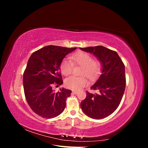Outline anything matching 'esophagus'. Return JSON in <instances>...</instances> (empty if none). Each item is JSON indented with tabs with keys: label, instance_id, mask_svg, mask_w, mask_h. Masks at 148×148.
Here are the masks:
<instances>
[{
	"label": "esophagus",
	"instance_id": "34e87169",
	"mask_svg": "<svg viewBox=\"0 0 148 148\" xmlns=\"http://www.w3.org/2000/svg\"><path fill=\"white\" fill-rule=\"evenodd\" d=\"M72 93L75 94V95H76V94L78 93V91H76V90H73V91H72Z\"/></svg>",
	"mask_w": 148,
	"mask_h": 148
}]
</instances>
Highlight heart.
Returning <instances> with one entry per match:
<instances>
[{
  "label": "heart",
  "instance_id": "heart-1",
  "mask_svg": "<svg viewBox=\"0 0 148 148\" xmlns=\"http://www.w3.org/2000/svg\"><path fill=\"white\" fill-rule=\"evenodd\" d=\"M69 59H64L62 61L60 69L61 73L64 76H69L72 72L73 65L82 66L80 75L86 76L89 79H95L100 73L101 63L99 60H93L92 57L85 52H78L71 55ZM88 82L84 76L82 77H70L65 80L66 88L78 90L85 86Z\"/></svg>",
  "mask_w": 148,
  "mask_h": 148
}]
</instances>
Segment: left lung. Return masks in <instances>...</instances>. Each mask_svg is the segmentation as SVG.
<instances>
[{
	"mask_svg": "<svg viewBox=\"0 0 148 148\" xmlns=\"http://www.w3.org/2000/svg\"><path fill=\"white\" fill-rule=\"evenodd\" d=\"M82 51L95 55L101 62L102 74L91 89L98 93L86 92L81 102L84 113L94 119L108 117L117 109L126 86L125 65L118 53L102 46L80 47Z\"/></svg>",
	"mask_w": 148,
	"mask_h": 148,
	"instance_id": "obj_1",
	"label": "left lung"
}]
</instances>
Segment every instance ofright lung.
Returning <instances> with one entry per match:
<instances>
[{
	"label": "right lung",
	"instance_id": "right-lung-1",
	"mask_svg": "<svg viewBox=\"0 0 148 148\" xmlns=\"http://www.w3.org/2000/svg\"><path fill=\"white\" fill-rule=\"evenodd\" d=\"M76 49L47 46L30 56L23 73L24 92L30 108L40 117L52 119L64 110L66 98L71 91L62 88L55 92L52 85L63 83L60 64L68 53Z\"/></svg>",
	"mask_w": 148,
	"mask_h": 148
}]
</instances>
